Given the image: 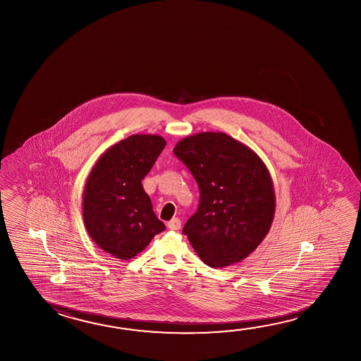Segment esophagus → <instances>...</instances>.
I'll use <instances>...</instances> for the list:
<instances>
[{
  "label": "esophagus",
  "instance_id": "obj_1",
  "mask_svg": "<svg viewBox=\"0 0 361 361\" xmlns=\"http://www.w3.org/2000/svg\"><path fill=\"white\" fill-rule=\"evenodd\" d=\"M167 228L172 229V231H178L181 228V221L178 218H172L171 221L167 223Z\"/></svg>",
  "mask_w": 361,
  "mask_h": 361
}]
</instances>
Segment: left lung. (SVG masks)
Segmentation results:
<instances>
[{"label":"left lung","instance_id":"obj_1","mask_svg":"<svg viewBox=\"0 0 361 361\" xmlns=\"http://www.w3.org/2000/svg\"><path fill=\"white\" fill-rule=\"evenodd\" d=\"M200 190V204L183 234L204 264L240 262L269 233L275 191L264 161L250 147L221 132L186 137L173 148Z\"/></svg>","mask_w":361,"mask_h":361}]
</instances>
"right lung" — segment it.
<instances>
[{"mask_svg": "<svg viewBox=\"0 0 361 361\" xmlns=\"http://www.w3.org/2000/svg\"><path fill=\"white\" fill-rule=\"evenodd\" d=\"M165 146L161 135L133 134L102 153L86 180L85 227L115 259H132L165 231L142 185Z\"/></svg>", "mask_w": 361, "mask_h": 361, "instance_id": "obj_1", "label": "right lung"}]
</instances>
